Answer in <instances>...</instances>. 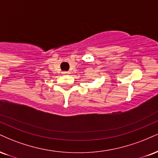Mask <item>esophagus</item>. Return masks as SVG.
<instances>
[{
	"mask_svg": "<svg viewBox=\"0 0 158 158\" xmlns=\"http://www.w3.org/2000/svg\"><path fill=\"white\" fill-rule=\"evenodd\" d=\"M68 73H69V72H67V71L62 72V74H68Z\"/></svg>",
	"mask_w": 158,
	"mask_h": 158,
	"instance_id": "34e87169",
	"label": "esophagus"
}]
</instances>
